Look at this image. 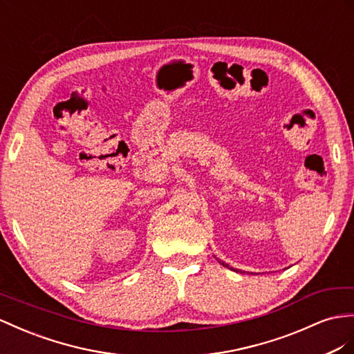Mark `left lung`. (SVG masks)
Masks as SVG:
<instances>
[{"instance_id": "obj_1", "label": "left lung", "mask_w": 354, "mask_h": 354, "mask_svg": "<svg viewBox=\"0 0 354 354\" xmlns=\"http://www.w3.org/2000/svg\"><path fill=\"white\" fill-rule=\"evenodd\" d=\"M223 265H224V263H223ZM224 266H227V265H224ZM227 268H229V266H227Z\"/></svg>"}]
</instances>
